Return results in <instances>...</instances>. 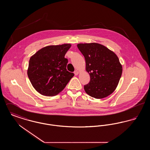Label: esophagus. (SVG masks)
<instances>
[{"mask_svg": "<svg viewBox=\"0 0 150 150\" xmlns=\"http://www.w3.org/2000/svg\"><path fill=\"white\" fill-rule=\"evenodd\" d=\"M74 72V74H75V75H78L79 71L78 70H75Z\"/></svg>", "mask_w": 150, "mask_h": 150, "instance_id": "34e87169", "label": "esophagus"}]
</instances>
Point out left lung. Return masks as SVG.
<instances>
[{
    "mask_svg": "<svg viewBox=\"0 0 150 150\" xmlns=\"http://www.w3.org/2000/svg\"><path fill=\"white\" fill-rule=\"evenodd\" d=\"M78 48L85 58L86 70L91 80L84 86L86 93L100 99L112 93L122 74L117 56L106 47L98 43L78 44Z\"/></svg>",
    "mask_w": 150,
    "mask_h": 150,
    "instance_id": "left-lung-1",
    "label": "left lung"
}]
</instances>
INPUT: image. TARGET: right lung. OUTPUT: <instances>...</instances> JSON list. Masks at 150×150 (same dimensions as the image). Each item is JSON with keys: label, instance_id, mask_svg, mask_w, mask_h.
Listing matches in <instances>:
<instances>
[{"label": "right lung", "instance_id": "obj_1", "mask_svg": "<svg viewBox=\"0 0 150 150\" xmlns=\"http://www.w3.org/2000/svg\"><path fill=\"white\" fill-rule=\"evenodd\" d=\"M71 44L50 45L38 50L29 61L28 75L36 91L45 96L61 92L74 76L68 71L65 54Z\"/></svg>", "mask_w": 150, "mask_h": 150}]
</instances>
